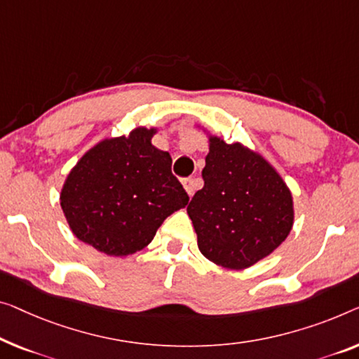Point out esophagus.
Wrapping results in <instances>:
<instances>
[{"label": "esophagus", "instance_id": "34e87169", "mask_svg": "<svg viewBox=\"0 0 359 359\" xmlns=\"http://www.w3.org/2000/svg\"><path fill=\"white\" fill-rule=\"evenodd\" d=\"M182 184H184L187 194H189L190 196L194 195V191H195V180L194 179H184L182 180Z\"/></svg>", "mask_w": 359, "mask_h": 359}]
</instances>
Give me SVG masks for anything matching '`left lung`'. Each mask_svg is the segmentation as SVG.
Segmentation results:
<instances>
[{
  "mask_svg": "<svg viewBox=\"0 0 359 359\" xmlns=\"http://www.w3.org/2000/svg\"><path fill=\"white\" fill-rule=\"evenodd\" d=\"M201 175L205 187L191 198L187 212L198 248L214 264L247 269L290 233L295 217L292 191L259 153L210 135Z\"/></svg>",
  "mask_w": 359,
  "mask_h": 359,
  "instance_id": "obj_1",
  "label": "left lung"
}]
</instances>
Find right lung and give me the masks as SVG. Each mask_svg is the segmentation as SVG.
I'll return each mask as SVG.
<instances>
[{
	"label": "right lung",
	"mask_w": 359,
	"mask_h": 359,
	"mask_svg": "<svg viewBox=\"0 0 359 359\" xmlns=\"http://www.w3.org/2000/svg\"><path fill=\"white\" fill-rule=\"evenodd\" d=\"M156 128L104 138L71 169L60 200L72 233L108 256H127L151 242L164 219L189 195L170 172L172 158L151 145Z\"/></svg>",
	"instance_id": "add662e5"
}]
</instances>
